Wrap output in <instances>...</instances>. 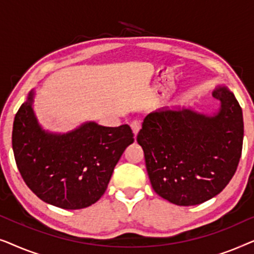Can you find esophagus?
Listing matches in <instances>:
<instances>
[{"instance_id":"esophagus-1","label":"esophagus","mask_w":254,"mask_h":254,"mask_svg":"<svg viewBox=\"0 0 254 254\" xmlns=\"http://www.w3.org/2000/svg\"><path fill=\"white\" fill-rule=\"evenodd\" d=\"M130 127H131V129H133L134 134L137 135L138 130H140V128H141V121L140 120H133L130 123Z\"/></svg>"}]
</instances>
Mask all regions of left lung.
Masks as SVG:
<instances>
[{
	"label": "left lung",
	"instance_id": "obj_1",
	"mask_svg": "<svg viewBox=\"0 0 254 254\" xmlns=\"http://www.w3.org/2000/svg\"><path fill=\"white\" fill-rule=\"evenodd\" d=\"M220 111L162 110L148 114L137 134L151 186L163 199L194 206L224 190L242 156L244 123L234 93L217 88Z\"/></svg>",
	"mask_w": 254,
	"mask_h": 254
}]
</instances>
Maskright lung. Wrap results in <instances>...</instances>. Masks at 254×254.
<instances>
[{
    "label": "right lung",
    "mask_w": 254,
    "mask_h": 254,
    "mask_svg": "<svg viewBox=\"0 0 254 254\" xmlns=\"http://www.w3.org/2000/svg\"><path fill=\"white\" fill-rule=\"evenodd\" d=\"M33 91L16 113L12 149L20 176L45 202L64 209H82L105 193L114 166L134 134L128 125H82L70 133L41 129L32 110Z\"/></svg>",
    "instance_id": "obj_1"
}]
</instances>
